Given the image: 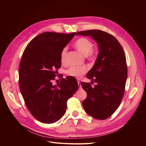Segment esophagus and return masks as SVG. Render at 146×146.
Wrapping results in <instances>:
<instances>
[{"label":"esophagus","mask_w":146,"mask_h":146,"mask_svg":"<svg viewBox=\"0 0 146 146\" xmlns=\"http://www.w3.org/2000/svg\"><path fill=\"white\" fill-rule=\"evenodd\" d=\"M77 82H78V86H79V88H81V85H80V80H77Z\"/></svg>","instance_id":"esophagus-1"}]
</instances>
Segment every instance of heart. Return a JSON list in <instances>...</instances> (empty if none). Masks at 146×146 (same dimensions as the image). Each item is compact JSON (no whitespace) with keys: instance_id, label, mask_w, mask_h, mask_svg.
Instances as JSON below:
<instances>
[{"instance_id":"b5f03b06","label":"heart","mask_w":146,"mask_h":146,"mask_svg":"<svg viewBox=\"0 0 146 146\" xmlns=\"http://www.w3.org/2000/svg\"><path fill=\"white\" fill-rule=\"evenodd\" d=\"M74 47L77 50L80 52L82 54L86 56L90 60H93L96 56V50L94 49L93 43L90 40L85 37H82L78 38L74 43ZM67 52V48H64L61 53V61L62 63L66 62V54ZM88 70L86 66H72L66 70V74L69 76L74 77L75 78H80L83 74H85Z\"/></svg>"}]
</instances>
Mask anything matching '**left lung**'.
Masks as SVG:
<instances>
[{
  "mask_svg": "<svg viewBox=\"0 0 146 146\" xmlns=\"http://www.w3.org/2000/svg\"><path fill=\"white\" fill-rule=\"evenodd\" d=\"M78 35L91 36L99 47L95 64L86 75L97 85L92 87L90 83H81L87 94L83 107L90 116L104 120L116 111L124 94L127 78L125 55L117 39L107 32L90 30L78 32Z\"/></svg>",
  "mask_w": 146,
  "mask_h": 146,
  "instance_id": "left-lung-1",
  "label": "left lung"
}]
</instances>
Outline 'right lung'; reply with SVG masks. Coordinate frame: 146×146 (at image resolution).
<instances>
[{"label": "right lung", "mask_w": 146, "mask_h": 146, "mask_svg": "<svg viewBox=\"0 0 146 146\" xmlns=\"http://www.w3.org/2000/svg\"><path fill=\"white\" fill-rule=\"evenodd\" d=\"M76 33H42L28 44L22 56L20 91L30 113L42 123L60 120L66 113L68 100L78 88L71 76L61 78L56 85L52 84L61 67V53Z\"/></svg>", "instance_id": "right-lung-1"}]
</instances>
